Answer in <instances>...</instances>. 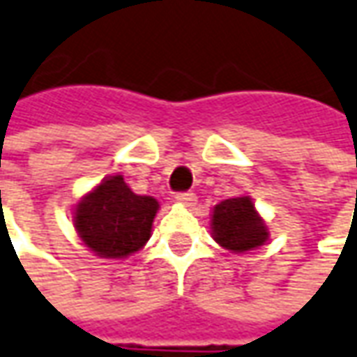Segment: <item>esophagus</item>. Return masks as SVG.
Instances as JSON below:
<instances>
[{"mask_svg": "<svg viewBox=\"0 0 357 357\" xmlns=\"http://www.w3.org/2000/svg\"><path fill=\"white\" fill-rule=\"evenodd\" d=\"M176 201H178L179 205H185V207H193L195 205V201H197V197H195V193H178L176 195Z\"/></svg>", "mask_w": 357, "mask_h": 357, "instance_id": "esophagus-1", "label": "esophagus"}]
</instances>
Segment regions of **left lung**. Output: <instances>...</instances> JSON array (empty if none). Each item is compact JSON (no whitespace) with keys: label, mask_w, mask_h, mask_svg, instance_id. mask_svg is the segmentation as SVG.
Returning <instances> with one entry per match:
<instances>
[{"label":"left lung","mask_w":357,"mask_h":357,"mask_svg":"<svg viewBox=\"0 0 357 357\" xmlns=\"http://www.w3.org/2000/svg\"><path fill=\"white\" fill-rule=\"evenodd\" d=\"M211 230L215 242L234 254L260 248L270 238L268 227L250 195L225 199L215 205L211 215Z\"/></svg>","instance_id":"1"}]
</instances>
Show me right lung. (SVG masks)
I'll return each mask as SVG.
<instances>
[{"label": "right lung", "instance_id": "right-lung-1", "mask_svg": "<svg viewBox=\"0 0 357 357\" xmlns=\"http://www.w3.org/2000/svg\"><path fill=\"white\" fill-rule=\"evenodd\" d=\"M158 201L137 195L123 176H109L74 207L77 236L99 258L121 260L142 248L152 234Z\"/></svg>", "mask_w": 357, "mask_h": 357}]
</instances>
